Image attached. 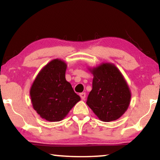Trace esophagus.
I'll return each instance as SVG.
<instances>
[{"instance_id": "obj_1", "label": "esophagus", "mask_w": 160, "mask_h": 160, "mask_svg": "<svg viewBox=\"0 0 160 160\" xmlns=\"http://www.w3.org/2000/svg\"><path fill=\"white\" fill-rule=\"evenodd\" d=\"M79 95H80V97H81V98H82V100H84L85 99V97H86V93H85V92H82V93L79 94Z\"/></svg>"}]
</instances>
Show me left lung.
<instances>
[{
	"label": "left lung",
	"instance_id": "left-lung-1",
	"mask_svg": "<svg viewBox=\"0 0 160 160\" xmlns=\"http://www.w3.org/2000/svg\"><path fill=\"white\" fill-rule=\"evenodd\" d=\"M89 71L93 80L87 104L102 122L118 119L128 110L131 99V92L123 75L110 62L89 68Z\"/></svg>",
	"mask_w": 160,
	"mask_h": 160
}]
</instances>
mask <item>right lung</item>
<instances>
[{
  "mask_svg": "<svg viewBox=\"0 0 160 160\" xmlns=\"http://www.w3.org/2000/svg\"><path fill=\"white\" fill-rule=\"evenodd\" d=\"M66 69L65 61L52 60L41 70L30 87L32 107L47 121L62 120L81 100L65 79Z\"/></svg>",
  "mask_w": 160,
  "mask_h": 160,
  "instance_id": "add662e5",
  "label": "right lung"
}]
</instances>
